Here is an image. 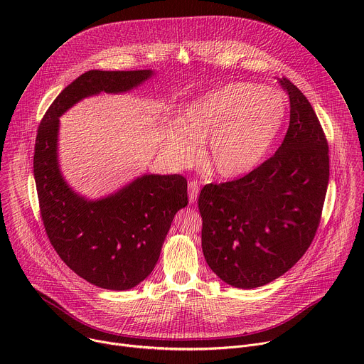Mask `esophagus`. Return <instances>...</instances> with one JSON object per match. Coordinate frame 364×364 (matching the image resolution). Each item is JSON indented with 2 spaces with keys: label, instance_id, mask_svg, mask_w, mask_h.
I'll return each instance as SVG.
<instances>
[{
  "label": "esophagus",
  "instance_id": "1",
  "mask_svg": "<svg viewBox=\"0 0 364 364\" xmlns=\"http://www.w3.org/2000/svg\"><path fill=\"white\" fill-rule=\"evenodd\" d=\"M198 191H200V186H198L197 183H194V181L188 183V200H190L191 204L196 203L197 196H198Z\"/></svg>",
  "mask_w": 364,
  "mask_h": 364
}]
</instances>
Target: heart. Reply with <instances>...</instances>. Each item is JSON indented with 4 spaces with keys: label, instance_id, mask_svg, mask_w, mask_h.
<instances>
[{
    "label": "heart",
    "instance_id": "b5f03b06",
    "mask_svg": "<svg viewBox=\"0 0 364 364\" xmlns=\"http://www.w3.org/2000/svg\"><path fill=\"white\" fill-rule=\"evenodd\" d=\"M287 118V102L272 87L228 83L203 93L178 112L161 141L177 166L193 164L197 142L204 161L222 178H237L262 164Z\"/></svg>",
    "mask_w": 364,
    "mask_h": 364
}]
</instances>
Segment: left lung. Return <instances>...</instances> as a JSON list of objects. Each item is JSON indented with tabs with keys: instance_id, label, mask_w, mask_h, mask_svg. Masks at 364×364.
I'll use <instances>...</instances> for the list:
<instances>
[{
	"instance_id": "8db88e82",
	"label": "left lung",
	"mask_w": 364,
	"mask_h": 364,
	"mask_svg": "<svg viewBox=\"0 0 364 364\" xmlns=\"http://www.w3.org/2000/svg\"><path fill=\"white\" fill-rule=\"evenodd\" d=\"M278 82L291 107L278 151L239 180L204 186L198 197L205 262L242 289L267 285L299 261L316 236L328 186L320 121L291 80Z\"/></svg>"
}]
</instances>
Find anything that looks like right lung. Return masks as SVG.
<instances>
[{
  "label": "right lung",
  "mask_w": 364,
  "mask_h": 364,
  "mask_svg": "<svg viewBox=\"0 0 364 364\" xmlns=\"http://www.w3.org/2000/svg\"><path fill=\"white\" fill-rule=\"evenodd\" d=\"M154 75L89 70L62 90L37 131L33 166L46 233L75 274L103 289H131L152 272L176 213L188 203L187 181L142 174L105 197L79 194L60 171V117L85 97L127 93Z\"/></svg>",
  "instance_id": "add662e5"
}]
</instances>
